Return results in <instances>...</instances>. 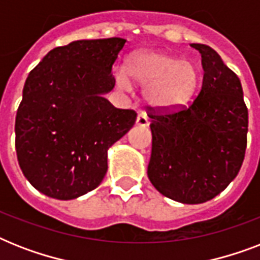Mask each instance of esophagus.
I'll list each match as a JSON object with an SVG mask.
<instances>
[{"instance_id":"1","label":"esophagus","mask_w":260,"mask_h":260,"mask_svg":"<svg viewBox=\"0 0 260 260\" xmlns=\"http://www.w3.org/2000/svg\"><path fill=\"white\" fill-rule=\"evenodd\" d=\"M136 124L140 126H147L148 124H150V120H148V117H147L146 114L140 113L138 116V120H136Z\"/></svg>"}]
</instances>
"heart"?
I'll return each mask as SVG.
<instances>
[{
  "mask_svg": "<svg viewBox=\"0 0 260 260\" xmlns=\"http://www.w3.org/2000/svg\"><path fill=\"white\" fill-rule=\"evenodd\" d=\"M126 73L132 82L144 87L147 104L163 112L186 108L200 82L193 63L160 51H142L132 55L126 64ZM129 79L124 71L116 74V81L122 89L131 87Z\"/></svg>",
  "mask_w": 260,
  "mask_h": 260,
  "instance_id": "obj_1",
  "label": "heart"
}]
</instances>
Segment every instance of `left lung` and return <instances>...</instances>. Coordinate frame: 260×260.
Here are the masks:
<instances>
[{"label":"left lung","mask_w":260,"mask_h":260,"mask_svg":"<svg viewBox=\"0 0 260 260\" xmlns=\"http://www.w3.org/2000/svg\"><path fill=\"white\" fill-rule=\"evenodd\" d=\"M200 51L204 79L183 109L148 106L152 151L148 178L159 193L182 204H202L234 181L244 160L248 109L240 79L205 44Z\"/></svg>","instance_id":"8db88e82"}]
</instances>
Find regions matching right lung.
Masks as SVG:
<instances>
[{"label":"right lung","mask_w":260,"mask_h":260,"mask_svg":"<svg viewBox=\"0 0 260 260\" xmlns=\"http://www.w3.org/2000/svg\"><path fill=\"white\" fill-rule=\"evenodd\" d=\"M125 40H77L56 47L30 71L16 114V152L22 174L48 197L73 200L97 187L108 148L134 126L138 113L102 94Z\"/></svg>","instance_id":"right-lung-1"}]
</instances>
